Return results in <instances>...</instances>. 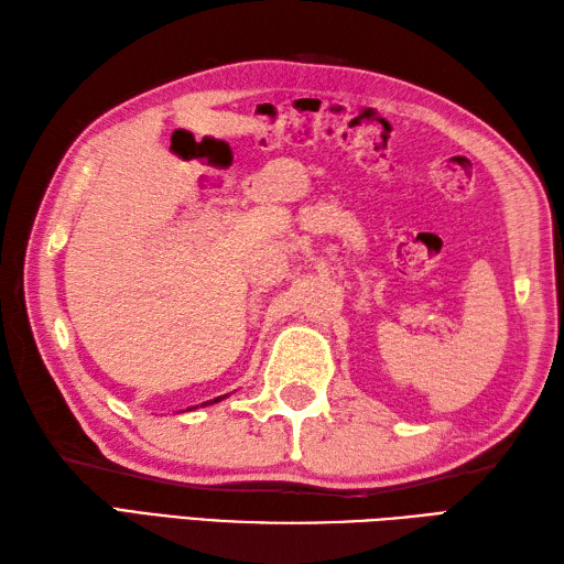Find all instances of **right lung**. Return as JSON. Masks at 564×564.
<instances>
[{"instance_id":"right-lung-1","label":"right lung","mask_w":564,"mask_h":564,"mask_svg":"<svg viewBox=\"0 0 564 564\" xmlns=\"http://www.w3.org/2000/svg\"><path fill=\"white\" fill-rule=\"evenodd\" d=\"M223 398H225V394H223ZM223 398H215V400H213V402H220V400H223Z\"/></svg>"}]
</instances>
